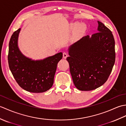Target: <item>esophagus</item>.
I'll list each match as a JSON object with an SVG mask.
<instances>
[{
  "instance_id": "1",
  "label": "esophagus",
  "mask_w": 126,
  "mask_h": 126,
  "mask_svg": "<svg viewBox=\"0 0 126 126\" xmlns=\"http://www.w3.org/2000/svg\"><path fill=\"white\" fill-rule=\"evenodd\" d=\"M68 53H66V52H64L63 53V58L65 59L66 57H68Z\"/></svg>"
}]
</instances>
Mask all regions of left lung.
<instances>
[{
	"instance_id": "left-lung-1",
	"label": "left lung",
	"mask_w": 126,
	"mask_h": 126,
	"mask_svg": "<svg viewBox=\"0 0 126 126\" xmlns=\"http://www.w3.org/2000/svg\"><path fill=\"white\" fill-rule=\"evenodd\" d=\"M98 22L97 32L83 37L69 48L66 58L75 86L82 91L101 87L108 79L115 61L111 31Z\"/></svg>"
}]
</instances>
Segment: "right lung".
<instances>
[{
  "label": "right lung",
  "instance_id": "right-lung-1",
  "mask_svg": "<svg viewBox=\"0 0 126 126\" xmlns=\"http://www.w3.org/2000/svg\"><path fill=\"white\" fill-rule=\"evenodd\" d=\"M19 28L15 31L9 42L8 62L11 71L19 86L31 93H43L53 84L57 65L63 57L58 53L42 60L34 61L25 57L18 47Z\"/></svg>",
  "mask_w": 126,
  "mask_h": 126
}]
</instances>
